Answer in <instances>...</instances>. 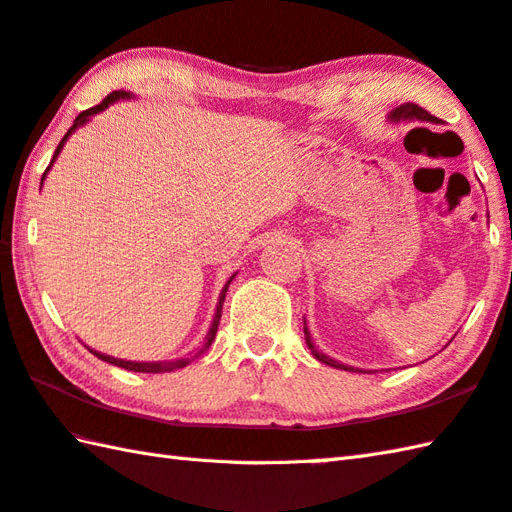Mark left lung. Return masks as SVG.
Listing matches in <instances>:
<instances>
[{
  "label": "left lung",
  "instance_id": "1",
  "mask_svg": "<svg viewBox=\"0 0 512 512\" xmlns=\"http://www.w3.org/2000/svg\"><path fill=\"white\" fill-rule=\"evenodd\" d=\"M390 122H433V115L428 113V110H424L422 106H417V104H402V106H397L395 110H390ZM304 337H306V344H308V348H310V353L315 355V359H319V362H324V364H328V366H333V368H342V370H355V368H350V366H344V364H339V362H335V359H330L328 355H324V353H319V350L315 348V344H313V339H310V330L306 328V322H304Z\"/></svg>",
  "mask_w": 512,
  "mask_h": 512
}]
</instances>
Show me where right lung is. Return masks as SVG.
Returning a JSON list of instances; mask_svg holds the SVG:
<instances>
[{
    "label": "right lung",
    "instance_id": "obj_1",
    "mask_svg": "<svg viewBox=\"0 0 512 512\" xmlns=\"http://www.w3.org/2000/svg\"><path fill=\"white\" fill-rule=\"evenodd\" d=\"M128 99L130 97V93H126V90H115V93H110L106 99H102V102H99L97 106H93V108H88V110H84V113H79L77 117H75V124L68 128V133L64 135V139L62 142H59V146H57V150H55V155H53V159H50V164H48V168L44 170V177L48 175V170H50V166H53V162L57 159V155L62 153V148H64V144H66V139L75 133V128H79V126H84L90 117L93 115H97V113H102L104 108H108V104H113V102H117V99ZM44 177H42V182H44ZM235 277V275H233ZM233 277L228 279L226 282V286H224V290H222V295H219V302H217V310H215V319H213V324H210V330H208V335H206V344H204V348L199 350L197 355H202L204 350L213 344V339H215V335H217V326H219V319H222V306H224V297H226V290H228V284L233 282ZM90 353H93L95 357H99L102 359V362H108V364H115V366H119V368H126V370H135V373H170V370H175V368H184V366H188L190 364V359L193 357H182V359H173V362H126V359H115V357H110V355H104V353H97V350H90ZM195 355V357H197Z\"/></svg>",
    "mask_w": 512,
    "mask_h": 512
}]
</instances>
